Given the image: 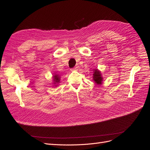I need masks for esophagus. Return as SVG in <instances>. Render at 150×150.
Returning <instances> with one entry per match:
<instances>
[{"label": "esophagus", "instance_id": "obj_1", "mask_svg": "<svg viewBox=\"0 0 150 150\" xmlns=\"http://www.w3.org/2000/svg\"><path fill=\"white\" fill-rule=\"evenodd\" d=\"M79 68V66H78V65H76V66H75V67L73 68L71 70H77V68Z\"/></svg>", "mask_w": 150, "mask_h": 150}]
</instances>
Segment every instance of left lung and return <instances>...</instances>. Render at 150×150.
Here are the masks:
<instances>
[{
    "label": "left lung",
    "mask_w": 150,
    "mask_h": 150,
    "mask_svg": "<svg viewBox=\"0 0 150 150\" xmlns=\"http://www.w3.org/2000/svg\"><path fill=\"white\" fill-rule=\"evenodd\" d=\"M93 80L95 81L96 83L98 85L101 84L102 82V77L100 74V72L98 70H96L94 71V74H93Z\"/></svg>",
    "instance_id": "1"
}]
</instances>
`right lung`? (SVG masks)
<instances>
[{
  "label": "right lung",
  "instance_id": "right-lung-1",
  "mask_svg": "<svg viewBox=\"0 0 150 150\" xmlns=\"http://www.w3.org/2000/svg\"><path fill=\"white\" fill-rule=\"evenodd\" d=\"M53 80L54 81V83H58L59 82V78L58 77V75H55L53 76Z\"/></svg>",
  "mask_w": 150,
  "mask_h": 150
}]
</instances>
